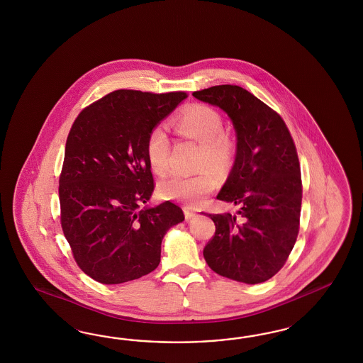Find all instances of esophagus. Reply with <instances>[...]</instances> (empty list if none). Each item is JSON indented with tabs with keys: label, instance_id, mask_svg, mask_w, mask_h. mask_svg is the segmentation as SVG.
<instances>
[{
	"label": "esophagus",
	"instance_id": "obj_1",
	"mask_svg": "<svg viewBox=\"0 0 363 363\" xmlns=\"http://www.w3.org/2000/svg\"><path fill=\"white\" fill-rule=\"evenodd\" d=\"M184 213H185V218H186L187 220H191V218L196 216V213H194L193 210L189 209V208H185Z\"/></svg>",
	"mask_w": 363,
	"mask_h": 363
}]
</instances>
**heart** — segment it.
Listing matches in <instances>:
<instances>
[{"mask_svg": "<svg viewBox=\"0 0 363 363\" xmlns=\"http://www.w3.org/2000/svg\"><path fill=\"white\" fill-rule=\"evenodd\" d=\"M182 137L199 143V165L210 166L223 173L233 165L238 145L230 133L223 129V118L218 110L205 104H191L173 121ZM145 154L155 174L165 173L169 167L170 141L162 126L153 128L146 138ZM217 186V177L206 169L194 176L172 173L158 182V191L166 199H177L189 206L202 203Z\"/></svg>", "mask_w": 363, "mask_h": 363, "instance_id": "b5f03b06", "label": "heart"}]
</instances>
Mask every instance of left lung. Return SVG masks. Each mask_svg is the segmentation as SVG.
Masks as SVG:
<instances>
[{
	"label": "left lung",
	"mask_w": 363,
	"mask_h": 363,
	"mask_svg": "<svg viewBox=\"0 0 363 363\" xmlns=\"http://www.w3.org/2000/svg\"><path fill=\"white\" fill-rule=\"evenodd\" d=\"M193 96L228 113L238 145L217 198L238 205L240 216L209 214L216 233L205 261L222 277L261 284L284 267L297 241L302 179L296 143L282 117L246 89L218 85Z\"/></svg>",
	"instance_id": "8db88e82"
}]
</instances>
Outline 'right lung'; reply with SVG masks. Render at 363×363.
Returning <instances> with one entry per match:
<instances>
[{
    "label": "right lung",
    "instance_id": "add662e5",
    "mask_svg": "<svg viewBox=\"0 0 363 363\" xmlns=\"http://www.w3.org/2000/svg\"><path fill=\"white\" fill-rule=\"evenodd\" d=\"M186 97L114 90L72 125L58 186L61 228L78 267L99 284L153 272L166 231L185 218L170 201L141 206L155 186L145 154L147 134Z\"/></svg>",
    "mask_w": 363,
    "mask_h": 363
}]
</instances>
